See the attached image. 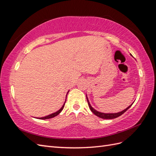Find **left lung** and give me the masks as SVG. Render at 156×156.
<instances>
[{
    "label": "left lung",
    "instance_id": "8db88e82",
    "mask_svg": "<svg viewBox=\"0 0 156 156\" xmlns=\"http://www.w3.org/2000/svg\"><path fill=\"white\" fill-rule=\"evenodd\" d=\"M87 101H88V106H89V108L91 110V111L94 113V115H96L97 116L101 118V119H116V118L119 117L120 116H121L122 115H123L124 113L128 109V108L133 105V103H132L131 105H130L128 107H127L126 109L123 110L122 111H120L119 112H116V113H103V112H99V111H97L96 110L94 109V108L91 106L90 103L89 101H88V99L87 98Z\"/></svg>",
    "mask_w": 156,
    "mask_h": 156
}]
</instances>
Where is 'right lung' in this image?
<instances>
[{
	"label": "right lung",
	"mask_w": 156,
	"mask_h": 156,
	"mask_svg": "<svg viewBox=\"0 0 156 156\" xmlns=\"http://www.w3.org/2000/svg\"><path fill=\"white\" fill-rule=\"evenodd\" d=\"M69 92V91H68ZM68 93H67V94H68ZM66 96H67V95H66ZM65 103H66V101H65V102H64V105H62V107H61L60 109L58 110V111H57L56 112H54V113H52V114H51V115H48V116H44V117H41V118H38V119H42V120H45V119H51V118H53V117H55V116H57L59 113L62 111V110H63V108H64V105H65Z\"/></svg>",
	"instance_id": "right-lung-1"
}]
</instances>
